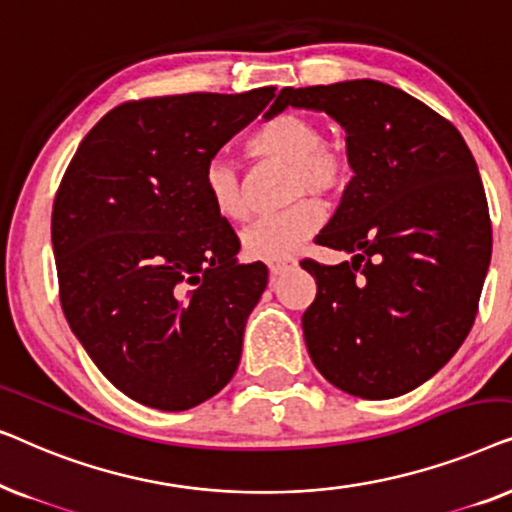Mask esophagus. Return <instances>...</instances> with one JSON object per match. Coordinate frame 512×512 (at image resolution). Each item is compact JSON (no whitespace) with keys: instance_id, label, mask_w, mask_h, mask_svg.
I'll return each mask as SVG.
<instances>
[{"instance_id":"obj_1","label":"esophagus","mask_w":512,"mask_h":512,"mask_svg":"<svg viewBox=\"0 0 512 512\" xmlns=\"http://www.w3.org/2000/svg\"><path fill=\"white\" fill-rule=\"evenodd\" d=\"M296 258L286 256V258H277V261H268V268H270V275L277 277V275H284V272H289L296 268Z\"/></svg>"}]
</instances>
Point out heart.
<instances>
[{
    "label": "heart",
    "mask_w": 512,
    "mask_h": 512,
    "mask_svg": "<svg viewBox=\"0 0 512 512\" xmlns=\"http://www.w3.org/2000/svg\"><path fill=\"white\" fill-rule=\"evenodd\" d=\"M254 158L291 163L289 198H300L277 214H268L244 230L242 247L251 258L277 261L293 254L324 226V209L303 195L331 200L352 181V158L345 146L324 139V128L310 116L282 111L258 123L247 137ZM202 186L216 214L242 221L249 214L247 191L240 165L226 156H212L202 172Z\"/></svg>",
    "instance_id": "1"
}]
</instances>
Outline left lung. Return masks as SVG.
I'll list each match as a JSON object with an SVG mask.
<instances>
[{
	"mask_svg": "<svg viewBox=\"0 0 512 512\" xmlns=\"http://www.w3.org/2000/svg\"><path fill=\"white\" fill-rule=\"evenodd\" d=\"M326 111L347 130L354 177L317 244L352 261L300 265L310 359L333 387L394 398L429 380L471 331L492 258L478 165L459 130L380 81L284 88L277 109Z\"/></svg>",
	"mask_w": 512,
	"mask_h": 512,
	"instance_id": "left-lung-1",
	"label": "left lung"
}]
</instances>
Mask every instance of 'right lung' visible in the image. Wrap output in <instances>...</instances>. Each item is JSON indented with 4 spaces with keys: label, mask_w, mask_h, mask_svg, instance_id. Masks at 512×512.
Listing matches in <instances>:
<instances>
[{
    "label": "right lung",
    "mask_w": 512,
    "mask_h": 512,
    "mask_svg": "<svg viewBox=\"0 0 512 512\" xmlns=\"http://www.w3.org/2000/svg\"><path fill=\"white\" fill-rule=\"evenodd\" d=\"M277 88L118 104L83 137L53 202L60 305L102 375L132 401L188 410L226 387L268 284L209 202L205 163ZM277 100L265 116L277 114Z\"/></svg>",
    "instance_id": "obj_1"
}]
</instances>
